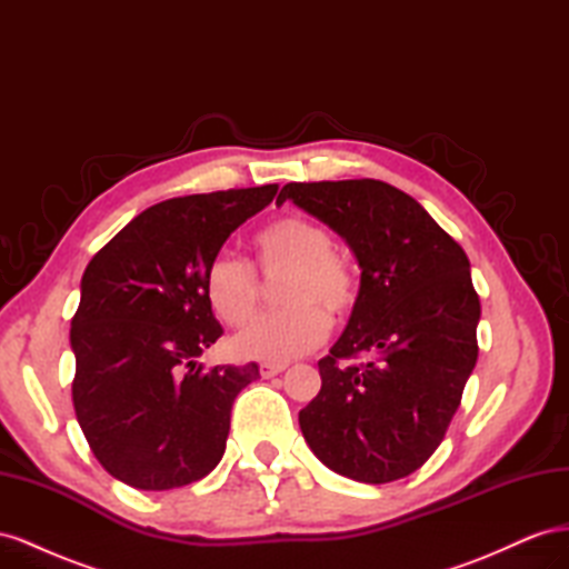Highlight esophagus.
<instances>
[{
	"mask_svg": "<svg viewBox=\"0 0 569 569\" xmlns=\"http://www.w3.org/2000/svg\"><path fill=\"white\" fill-rule=\"evenodd\" d=\"M287 370V363H261V377H274Z\"/></svg>",
	"mask_w": 569,
	"mask_h": 569,
	"instance_id": "esophagus-1",
	"label": "esophagus"
}]
</instances>
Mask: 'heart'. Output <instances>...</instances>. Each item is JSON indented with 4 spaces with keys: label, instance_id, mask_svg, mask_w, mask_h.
Listing matches in <instances>:
<instances>
[{
    "label": "heart",
    "instance_id": "1",
    "mask_svg": "<svg viewBox=\"0 0 569 569\" xmlns=\"http://www.w3.org/2000/svg\"><path fill=\"white\" fill-rule=\"evenodd\" d=\"M256 268L268 278L287 270L280 299L284 311L251 322L232 341L237 356L280 363L313 351L330 332L332 318H349L360 301L353 261L335 251V237L306 216L268 222L253 237ZM206 297L230 327L247 325L261 308V280L253 266L232 253L216 256L206 270Z\"/></svg>",
    "mask_w": 569,
    "mask_h": 569
}]
</instances>
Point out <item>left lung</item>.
<instances>
[{
    "label": "left lung",
    "mask_w": 569,
    "mask_h": 569,
    "mask_svg": "<svg viewBox=\"0 0 569 569\" xmlns=\"http://www.w3.org/2000/svg\"><path fill=\"white\" fill-rule=\"evenodd\" d=\"M287 199L347 239L363 268L347 330L318 363L320 393L299 412L303 439L356 481L408 477L439 449L477 363L468 256L382 180L289 182L278 203ZM360 352L373 360L358 365Z\"/></svg>",
    "instance_id": "1"
}]
</instances>
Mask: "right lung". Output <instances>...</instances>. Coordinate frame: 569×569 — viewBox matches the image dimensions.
<instances>
[{
  "label": "right lung",
  "instance_id": "obj_1",
  "mask_svg": "<svg viewBox=\"0 0 569 569\" xmlns=\"http://www.w3.org/2000/svg\"><path fill=\"white\" fill-rule=\"evenodd\" d=\"M278 184L161 201L84 268L71 320L73 408L94 458L144 491L192 485L226 453L237 393L258 366L203 368L222 335L206 270Z\"/></svg>",
  "mask_w": 569,
  "mask_h": 569
}]
</instances>
